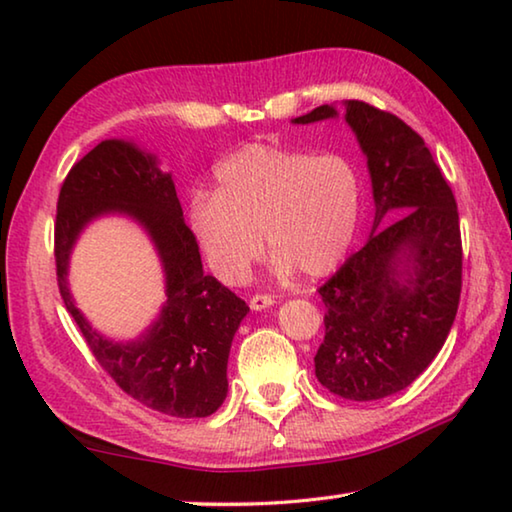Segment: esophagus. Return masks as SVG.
<instances>
[{"instance_id":"esophagus-1","label":"esophagus","mask_w":512,"mask_h":512,"mask_svg":"<svg viewBox=\"0 0 512 512\" xmlns=\"http://www.w3.org/2000/svg\"><path fill=\"white\" fill-rule=\"evenodd\" d=\"M271 305H275V296H268V293H255V296H250V309L262 311Z\"/></svg>"}]
</instances>
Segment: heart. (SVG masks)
<instances>
[{
  "instance_id": "heart-1",
  "label": "heart",
  "mask_w": 512,
  "mask_h": 512,
  "mask_svg": "<svg viewBox=\"0 0 512 512\" xmlns=\"http://www.w3.org/2000/svg\"><path fill=\"white\" fill-rule=\"evenodd\" d=\"M216 192L189 196V228L212 273L248 280L266 246L273 268L320 277L339 266L357 235L363 183L350 160L275 144H246L214 169Z\"/></svg>"
}]
</instances>
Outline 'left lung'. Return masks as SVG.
Segmentation results:
<instances>
[{"label":"left lung","instance_id":"8db88e82","mask_svg":"<svg viewBox=\"0 0 512 512\" xmlns=\"http://www.w3.org/2000/svg\"><path fill=\"white\" fill-rule=\"evenodd\" d=\"M334 115L318 106L296 124ZM345 119L368 158L375 225L318 289L327 314L314 363L329 393L372 402L413 384L445 345L461 300L463 244L454 192L422 137L359 99L348 101Z\"/></svg>","mask_w":512,"mask_h":512}]
</instances>
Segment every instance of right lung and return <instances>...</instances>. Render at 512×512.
Wrapping results in <instances>:
<instances>
[{"mask_svg": "<svg viewBox=\"0 0 512 512\" xmlns=\"http://www.w3.org/2000/svg\"><path fill=\"white\" fill-rule=\"evenodd\" d=\"M103 211L135 215L154 237L168 273V305L135 344L106 342L84 323L66 289V259L82 225ZM58 291L94 359L135 402L173 418H207L228 393V354L248 305L203 273L194 232L169 173L133 144L106 140L60 185L54 223Z\"/></svg>", "mask_w": 512, "mask_h": 512, "instance_id": "right-lung-1", "label": "right lung"}]
</instances>
